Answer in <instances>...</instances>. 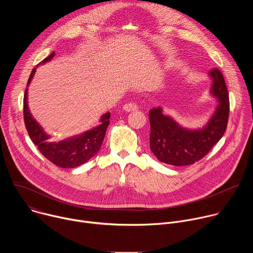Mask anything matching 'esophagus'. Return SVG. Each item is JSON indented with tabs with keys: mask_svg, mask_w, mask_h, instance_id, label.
<instances>
[{
	"mask_svg": "<svg viewBox=\"0 0 253 253\" xmlns=\"http://www.w3.org/2000/svg\"><path fill=\"white\" fill-rule=\"evenodd\" d=\"M123 110L126 112H134L138 110V106L136 103H128L123 106Z\"/></svg>",
	"mask_w": 253,
	"mask_h": 253,
	"instance_id": "esophagus-1",
	"label": "esophagus"
}]
</instances>
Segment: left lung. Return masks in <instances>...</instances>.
I'll use <instances>...</instances> for the list:
<instances>
[{
  "label": "left lung",
  "instance_id": "obj_1",
  "mask_svg": "<svg viewBox=\"0 0 253 253\" xmlns=\"http://www.w3.org/2000/svg\"><path fill=\"white\" fill-rule=\"evenodd\" d=\"M210 94L217 106L208 122L198 129L180 126L163 113L161 107L149 111L150 149L160 162L174 165H191L203 158L223 136L229 116V98L224 78L218 69L209 71Z\"/></svg>",
  "mask_w": 253,
  "mask_h": 253
}]
</instances>
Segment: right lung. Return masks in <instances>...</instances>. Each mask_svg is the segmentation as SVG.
Instances as JSON below:
<instances>
[{"label":"right lung","mask_w":253,"mask_h":253,"mask_svg":"<svg viewBox=\"0 0 253 253\" xmlns=\"http://www.w3.org/2000/svg\"><path fill=\"white\" fill-rule=\"evenodd\" d=\"M54 56L55 53L53 52L40 64L51 61ZM35 72L36 68L32 71L27 86L31 83ZM24 121L31 140L49 161L62 168H75L86 163L99 152L106 129L110 123V113L107 112L103 114L100 118V124L91 130L59 142H52L50 140L51 136L43 130L30 113L28 107V88H26L24 95Z\"/></svg>","instance_id":"1"}]
</instances>
